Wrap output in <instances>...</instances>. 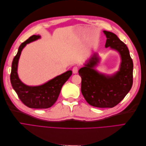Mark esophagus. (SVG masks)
<instances>
[{
	"mask_svg": "<svg viewBox=\"0 0 146 146\" xmlns=\"http://www.w3.org/2000/svg\"><path fill=\"white\" fill-rule=\"evenodd\" d=\"M78 66H74L72 69V72L74 74H77L78 72Z\"/></svg>",
	"mask_w": 146,
	"mask_h": 146,
	"instance_id": "1",
	"label": "esophagus"
}]
</instances>
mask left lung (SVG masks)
Instances as JSON below:
<instances>
[{"instance_id": "obj_1", "label": "left lung", "mask_w": 146, "mask_h": 146, "mask_svg": "<svg viewBox=\"0 0 146 146\" xmlns=\"http://www.w3.org/2000/svg\"><path fill=\"white\" fill-rule=\"evenodd\" d=\"M104 33L107 38L105 47H110L121 55L119 70L112 76L99 73L94 69L99 60L95 54L79 69L78 74L82 78V93L87 102L95 107L113 108L131 90L133 64L126 44L114 33L105 30Z\"/></svg>"}]
</instances>
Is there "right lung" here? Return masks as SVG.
Listing matches in <instances>:
<instances>
[{
	"label": "right lung",
	"instance_id": "right-lung-1",
	"mask_svg": "<svg viewBox=\"0 0 146 146\" xmlns=\"http://www.w3.org/2000/svg\"><path fill=\"white\" fill-rule=\"evenodd\" d=\"M40 38L39 35H33L19 46L17 54L13 60L10 82L19 98L25 105L30 108H48L51 107L58 99L61 89L72 75L68 70L52 79L44 85L29 86L22 82L17 75V65L23 48L28 43Z\"/></svg>",
	"mask_w": 146,
	"mask_h": 146
}]
</instances>
